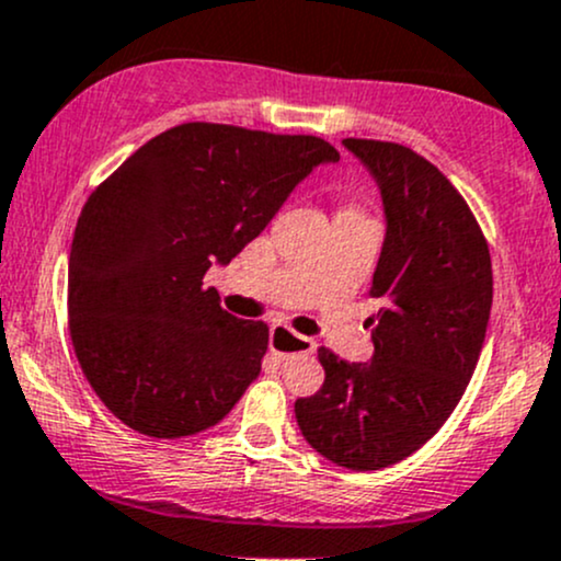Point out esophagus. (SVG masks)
<instances>
[{"instance_id":"esophagus-1","label":"esophagus","mask_w":561,"mask_h":561,"mask_svg":"<svg viewBox=\"0 0 561 561\" xmlns=\"http://www.w3.org/2000/svg\"><path fill=\"white\" fill-rule=\"evenodd\" d=\"M268 346L276 357L287 359V357H296V355H311L317 344L311 339H306V335L296 333V330H290L285 325H274L268 335Z\"/></svg>"}]
</instances>
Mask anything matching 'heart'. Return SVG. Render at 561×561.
Here are the masks:
<instances>
[{
    "label": "heart",
    "mask_w": 561,
    "mask_h": 561,
    "mask_svg": "<svg viewBox=\"0 0 561 561\" xmlns=\"http://www.w3.org/2000/svg\"><path fill=\"white\" fill-rule=\"evenodd\" d=\"M344 211H359V209H355V206H346V209Z\"/></svg>",
    "instance_id": "obj_1"
}]
</instances>
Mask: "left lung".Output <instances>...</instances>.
<instances>
[{
  "instance_id": "1",
  "label": "left lung",
  "mask_w": 561,
  "mask_h": 561,
  "mask_svg": "<svg viewBox=\"0 0 561 561\" xmlns=\"http://www.w3.org/2000/svg\"><path fill=\"white\" fill-rule=\"evenodd\" d=\"M376 176L387 239L370 298V363L322 346L325 385L296 400L311 449L350 470H381L427 444L457 409L486 339L492 257L457 187L411 147L344 139Z\"/></svg>"
}]
</instances>
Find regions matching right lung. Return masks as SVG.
<instances>
[{"label": "right lung", "instance_id": "add662e5", "mask_svg": "<svg viewBox=\"0 0 561 561\" xmlns=\"http://www.w3.org/2000/svg\"><path fill=\"white\" fill-rule=\"evenodd\" d=\"M339 150L309 134L180 123L88 196L69 252V335L88 385L150 438L211 427L261 374L265 322L204 290Z\"/></svg>", "mask_w": 561, "mask_h": 561}]
</instances>
